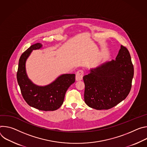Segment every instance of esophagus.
Listing matches in <instances>:
<instances>
[{
	"label": "esophagus",
	"mask_w": 147,
	"mask_h": 147,
	"mask_svg": "<svg viewBox=\"0 0 147 147\" xmlns=\"http://www.w3.org/2000/svg\"><path fill=\"white\" fill-rule=\"evenodd\" d=\"M84 74V73L82 70H79L76 74V80L79 81L82 80Z\"/></svg>",
	"instance_id": "34e87169"
}]
</instances>
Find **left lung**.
Returning a JSON list of instances; mask_svg holds the SVG:
<instances>
[{"mask_svg":"<svg viewBox=\"0 0 147 147\" xmlns=\"http://www.w3.org/2000/svg\"><path fill=\"white\" fill-rule=\"evenodd\" d=\"M129 51L121 45L115 60L90 69L83 78L84 100L90 107L107 110L124 100L131 88L134 67Z\"/></svg>","mask_w":147,"mask_h":147,"instance_id":"1","label":"left lung"}]
</instances>
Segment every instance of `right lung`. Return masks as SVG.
<instances>
[{"mask_svg":"<svg viewBox=\"0 0 147 147\" xmlns=\"http://www.w3.org/2000/svg\"><path fill=\"white\" fill-rule=\"evenodd\" d=\"M42 45L36 43L30 46L19 59L17 72L18 82L26 103L30 106L42 111H54L63 104L69 87L75 82V74H62L50 84L38 86L28 78L26 70V62L32 50H39Z\"/></svg>","mask_w":147,"mask_h":147,"instance_id":"obj_1","label":"right lung"}]
</instances>
